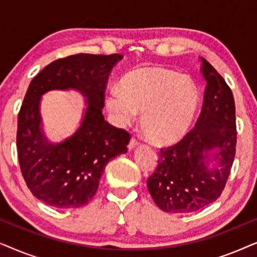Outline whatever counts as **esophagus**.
Listing matches in <instances>:
<instances>
[{"label": "esophagus", "instance_id": "34e87169", "mask_svg": "<svg viewBox=\"0 0 257 257\" xmlns=\"http://www.w3.org/2000/svg\"><path fill=\"white\" fill-rule=\"evenodd\" d=\"M138 140H137L136 138H132L131 140H130V143H128V145H127V147H128V150H133L135 149V147H137L138 146Z\"/></svg>", "mask_w": 257, "mask_h": 257}]
</instances>
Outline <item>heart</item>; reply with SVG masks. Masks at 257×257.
Here are the masks:
<instances>
[{
	"label": "heart",
	"mask_w": 257,
	"mask_h": 257,
	"mask_svg": "<svg viewBox=\"0 0 257 257\" xmlns=\"http://www.w3.org/2000/svg\"><path fill=\"white\" fill-rule=\"evenodd\" d=\"M199 96L187 77L160 68L138 69L115 84L106 96L107 111L117 125L131 122L142 112L140 125L150 142L160 146L177 143L188 131Z\"/></svg>",
	"instance_id": "obj_1"
}]
</instances>
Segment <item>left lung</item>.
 Segmentation results:
<instances>
[{"label":"left lung","mask_w":257,"mask_h":257,"mask_svg":"<svg viewBox=\"0 0 257 257\" xmlns=\"http://www.w3.org/2000/svg\"><path fill=\"white\" fill-rule=\"evenodd\" d=\"M201 61L206 89L195 127L174 146L161 149L157 170L147 179L151 196L166 213H192L215 201L234 161L233 93L216 70L205 58ZM212 162L217 166L210 169Z\"/></svg>","instance_id":"left-lung-1"}]
</instances>
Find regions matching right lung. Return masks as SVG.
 Segmentation results:
<instances>
[{
	"label": "right lung",
	"mask_w": 257,
	"mask_h": 257,
	"mask_svg": "<svg viewBox=\"0 0 257 257\" xmlns=\"http://www.w3.org/2000/svg\"><path fill=\"white\" fill-rule=\"evenodd\" d=\"M122 56L78 54L57 59L31 80L17 121V154L30 192L56 208L85 206L96 194L111 159L127 152L130 135L104 119V93L111 70ZM52 89H76L86 98L80 127L51 143L41 126L40 98Z\"/></svg>",
	"instance_id": "obj_1"
}]
</instances>
